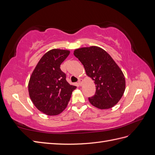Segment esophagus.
I'll use <instances>...</instances> for the list:
<instances>
[{"label":"esophagus","instance_id":"esophagus-1","mask_svg":"<svg viewBox=\"0 0 155 155\" xmlns=\"http://www.w3.org/2000/svg\"><path fill=\"white\" fill-rule=\"evenodd\" d=\"M82 82H83V79H79V80H78V85H79V86H81Z\"/></svg>","mask_w":155,"mask_h":155}]
</instances>
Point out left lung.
<instances>
[{
	"label": "left lung",
	"instance_id": "obj_1",
	"mask_svg": "<svg viewBox=\"0 0 155 155\" xmlns=\"http://www.w3.org/2000/svg\"><path fill=\"white\" fill-rule=\"evenodd\" d=\"M74 54L83 64L87 76L94 81L96 93L88 97L89 102L100 109L118 104L125 91V79L110 55L95 46L76 49Z\"/></svg>",
	"mask_w": 155,
	"mask_h": 155
}]
</instances>
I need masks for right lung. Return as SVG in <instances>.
<instances>
[{
  "instance_id": "add662e5",
  "label": "right lung",
  "mask_w": 155,
  "mask_h": 155,
  "mask_svg": "<svg viewBox=\"0 0 155 155\" xmlns=\"http://www.w3.org/2000/svg\"><path fill=\"white\" fill-rule=\"evenodd\" d=\"M70 54L67 50L52 49L41 58L28 83L29 96L41 112L48 116L58 115L65 109L76 86L66 80L60 65Z\"/></svg>"
}]
</instances>
